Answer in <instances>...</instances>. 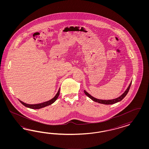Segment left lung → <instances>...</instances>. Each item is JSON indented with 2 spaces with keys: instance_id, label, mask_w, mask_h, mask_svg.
<instances>
[{
  "instance_id": "1",
  "label": "left lung",
  "mask_w": 149,
  "mask_h": 149,
  "mask_svg": "<svg viewBox=\"0 0 149 149\" xmlns=\"http://www.w3.org/2000/svg\"><path fill=\"white\" fill-rule=\"evenodd\" d=\"M131 84H132V81H131L130 85L127 87L126 90L124 92V93H123L122 95H121L120 97H117L116 98H115V99H110V100H103V99H97V98H95V97H92V95H90L88 93H87L85 90H84V93H85V94L87 97H89L90 99H92L93 101L95 102H97V103H98L106 104V105L115 104V103H116L117 102H120L121 100H122V99H123V98L126 97V95L128 93V91H129V90H130V88Z\"/></svg>"
}]
</instances>
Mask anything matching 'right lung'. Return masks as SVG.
<instances>
[{
    "mask_svg": "<svg viewBox=\"0 0 149 149\" xmlns=\"http://www.w3.org/2000/svg\"><path fill=\"white\" fill-rule=\"evenodd\" d=\"M59 91H60V88H59L58 92L57 93V94L56 95L54 96L53 98L50 99V100H48V101L43 102V103H39V104H26V103L23 102L21 100H19V101L20 103H22L24 106H25L26 107H27V108H28L32 109H39L44 108L45 107H47V106H48V105H50L51 104L54 103V102L58 98V97L59 95Z\"/></svg>",
    "mask_w": 149,
    "mask_h": 149,
    "instance_id": "1",
    "label": "right lung"
}]
</instances>
